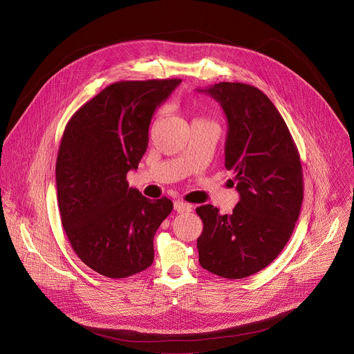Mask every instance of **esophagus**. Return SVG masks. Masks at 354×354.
<instances>
[{
	"label": "esophagus",
	"instance_id": "obj_1",
	"mask_svg": "<svg viewBox=\"0 0 354 354\" xmlns=\"http://www.w3.org/2000/svg\"><path fill=\"white\" fill-rule=\"evenodd\" d=\"M174 208H175V211L179 212V214L190 212V211H192V205L187 204V203H183V201H180V200H176V201L174 203Z\"/></svg>",
	"mask_w": 354,
	"mask_h": 354
}]
</instances>
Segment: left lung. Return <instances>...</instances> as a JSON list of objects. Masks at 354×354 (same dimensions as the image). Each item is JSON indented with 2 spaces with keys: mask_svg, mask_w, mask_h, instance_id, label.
Returning <instances> with one entry per match:
<instances>
[{
  "mask_svg": "<svg viewBox=\"0 0 354 354\" xmlns=\"http://www.w3.org/2000/svg\"><path fill=\"white\" fill-rule=\"evenodd\" d=\"M200 91L226 115L225 168L236 174L241 200L229 215L211 204L196 208L204 225L198 261L218 277L242 279L270 266L292 236L303 203L300 154L282 115L260 88L219 82Z\"/></svg>",
  "mask_w": 354,
  "mask_h": 354,
  "instance_id": "obj_1",
  "label": "left lung"
}]
</instances>
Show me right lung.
Returning a JSON list of instances; mask_svg holds the SVG:
<instances>
[{"mask_svg": "<svg viewBox=\"0 0 354 354\" xmlns=\"http://www.w3.org/2000/svg\"><path fill=\"white\" fill-rule=\"evenodd\" d=\"M180 82H115L65 127L55 165L62 226L76 256L106 278H128L153 264L154 234L174 204L129 187L127 174L147 150L156 108Z\"/></svg>", "mask_w": 354, "mask_h": 354, "instance_id": "1", "label": "right lung"}]
</instances>
